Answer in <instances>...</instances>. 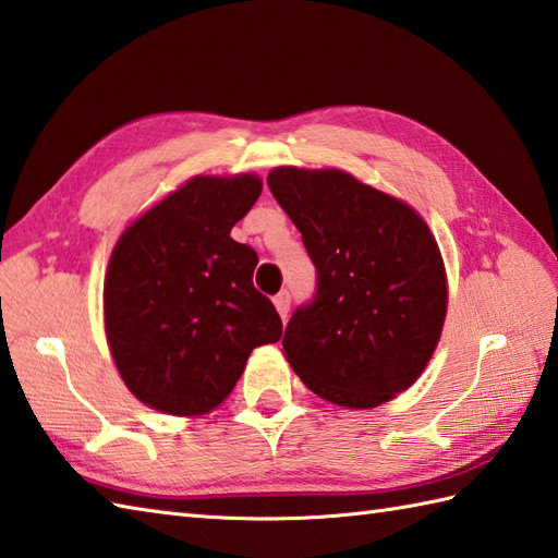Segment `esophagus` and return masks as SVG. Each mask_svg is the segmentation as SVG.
<instances>
[{"instance_id":"1","label":"esophagus","mask_w":558,"mask_h":558,"mask_svg":"<svg viewBox=\"0 0 558 558\" xmlns=\"http://www.w3.org/2000/svg\"><path fill=\"white\" fill-rule=\"evenodd\" d=\"M290 302H292V294L288 290L278 292L276 298H272V304H276V310L282 318H288V312H290Z\"/></svg>"}]
</instances>
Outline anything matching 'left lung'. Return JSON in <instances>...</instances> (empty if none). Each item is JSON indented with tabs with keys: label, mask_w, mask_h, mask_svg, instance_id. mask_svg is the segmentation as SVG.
<instances>
[{
	"label": "left lung",
	"mask_w": 558,
	"mask_h": 558,
	"mask_svg": "<svg viewBox=\"0 0 558 558\" xmlns=\"http://www.w3.org/2000/svg\"><path fill=\"white\" fill-rule=\"evenodd\" d=\"M270 194L302 232L314 298L282 336L292 369L340 408H376L410 388L441 338L446 272L426 222L340 170L276 168Z\"/></svg>",
	"instance_id": "1"
}]
</instances>
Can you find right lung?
I'll list each match as a JSON object with an SVG mask.
<instances>
[{"instance_id": "right-lung-1", "label": "right lung", "mask_w": 558, "mask_h": 558, "mask_svg": "<svg viewBox=\"0 0 558 558\" xmlns=\"http://www.w3.org/2000/svg\"><path fill=\"white\" fill-rule=\"evenodd\" d=\"M258 194L254 174L194 177L117 242L105 333L146 405L204 414L230 396L254 348L280 340L276 306L252 280L258 256L230 236Z\"/></svg>"}]
</instances>
